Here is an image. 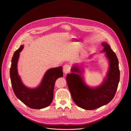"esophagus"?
Masks as SVG:
<instances>
[{
  "mask_svg": "<svg viewBox=\"0 0 131 131\" xmlns=\"http://www.w3.org/2000/svg\"><path fill=\"white\" fill-rule=\"evenodd\" d=\"M70 71V67L68 65H65L63 66V72L65 74H67Z\"/></svg>",
  "mask_w": 131,
  "mask_h": 131,
  "instance_id": "obj_1",
  "label": "esophagus"
}]
</instances>
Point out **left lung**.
I'll return each instance as SVG.
<instances>
[{
  "instance_id": "1",
  "label": "left lung",
  "mask_w": 131,
  "mask_h": 131,
  "mask_svg": "<svg viewBox=\"0 0 131 131\" xmlns=\"http://www.w3.org/2000/svg\"><path fill=\"white\" fill-rule=\"evenodd\" d=\"M101 45L104 47L101 52L109 63L106 77L102 83L96 87H90L85 82L84 63L72 66L71 74L66 76L67 85L74 102L78 106L86 110H93L107 105L114 97L119 82L120 72L118 60L115 53L106 42Z\"/></svg>"
}]
</instances>
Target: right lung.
I'll list each match as a JSON object with an SVG mask.
<instances>
[{
  "mask_svg": "<svg viewBox=\"0 0 131 131\" xmlns=\"http://www.w3.org/2000/svg\"><path fill=\"white\" fill-rule=\"evenodd\" d=\"M24 48L21 45L13 54L10 68L12 86L16 97L30 108L40 109L49 106L53 97V88L56 80L63 77L61 66L46 71L40 84L35 88L25 86L18 75L17 63L19 53Z\"/></svg>",
  "mask_w": 131,
  "mask_h": 131,
  "instance_id": "obj_1",
  "label": "right lung"
}]
</instances>
